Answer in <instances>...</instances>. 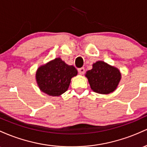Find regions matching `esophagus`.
I'll return each instance as SVG.
<instances>
[{
	"label": "esophagus",
	"mask_w": 147,
	"mask_h": 147,
	"mask_svg": "<svg viewBox=\"0 0 147 147\" xmlns=\"http://www.w3.org/2000/svg\"><path fill=\"white\" fill-rule=\"evenodd\" d=\"M78 73L80 74V75H82V74L85 73V69H84V67L79 68V69H78Z\"/></svg>",
	"instance_id": "obj_1"
}]
</instances>
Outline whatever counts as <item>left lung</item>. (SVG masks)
<instances>
[{
    "mask_svg": "<svg viewBox=\"0 0 147 147\" xmlns=\"http://www.w3.org/2000/svg\"><path fill=\"white\" fill-rule=\"evenodd\" d=\"M85 76L94 92L108 94L116 90L121 75L116 67L103 61H97L93 64L91 70L87 71Z\"/></svg>",
    "mask_w": 147,
    "mask_h": 147,
    "instance_id": "obj_1",
    "label": "left lung"
}]
</instances>
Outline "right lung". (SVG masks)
<instances>
[{
    "mask_svg": "<svg viewBox=\"0 0 147 147\" xmlns=\"http://www.w3.org/2000/svg\"><path fill=\"white\" fill-rule=\"evenodd\" d=\"M78 74L76 69L58 57L41 66L36 72L40 90L52 96H58L68 90L71 79Z\"/></svg>",
    "mask_w": 147,
    "mask_h": 147,
    "instance_id": "right-lung-1",
    "label": "right lung"
}]
</instances>
